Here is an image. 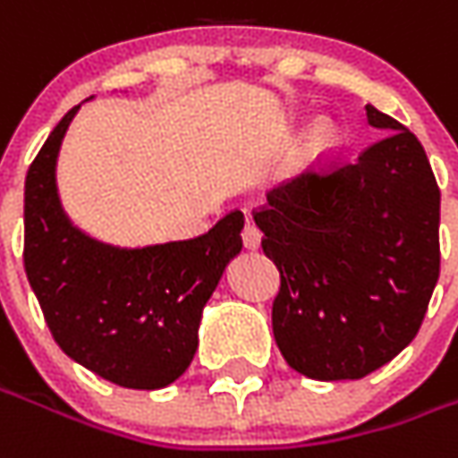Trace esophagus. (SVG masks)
<instances>
[{
  "mask_svg": "<svg viewBox=\"0 0 458 458\" xmlns=\"http://www.w3.org/2000/svg\"><path fill=\"white\" fill-rule=\"evenodd\" d=\"M242 245L248 248V250H255V248H260V230L255 228V223H245V228H242Z\"/></svg>",
  "mask_w": 458,
  "mask_h": 458,
  "instance_id": "34e87169",
  "label": "esophagus"
}]
</instances>
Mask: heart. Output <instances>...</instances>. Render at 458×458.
I'll use <instances>...</instances> for the list:
<instances>
[{
	"label": "heart",
	"mask_w": 458,
	"mask_h": 458,
	"mask_svg": "<svg viewBox=\"0 0 458 458\" xmlns=\"http://www.w3.org/2000/svg\"><path fill=\"white\" fill-rule=\"evenodd\" d=\"M337 129L329 123V121H318L310 133H307V143H305V151L310 158H325L327 153L335 151V146H337Z\"/></svg>",
	"instance_id": "b5f03b06"
}]
</instances>
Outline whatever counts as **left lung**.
Returning <instances> with one entry per match:
<instances>
[{
	"label": "left lung",
	"mask_w": 458,
	"mask_h": 458,
	"mask_svg": "<svg viewBox=\"0 0 458 458\" xmlns=\"http://www.w3.org/2000/svg\"><path fill=\"white\" fill-rule=\"evenodd\" d=\"M385 139L325 161L252 210L280 270L275 342L295 372L362 379L417 337L439 280V185L419 139L367 106Z\"/></svg>",
	"instance_id": "left-lung-1"
}]
</instances>
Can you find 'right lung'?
Listing matches in <instances>:
<instances>
[{
  "label": "right lung",
  "mask_w": 458,
  "mask_h": 458,
  "mask_svg": "<svg viewBox=\"0 0 458 458\" xmlns=\"http://www.w3.org/2000/svg\"><path fill=\"white\" fill-rule=\"evenodd\" d=\"M73 106L51 131L24 183V270L56 344L73 362L129 389H161L193 362L198 325L242 248V213L206 235L111 248L73 228L56 196V156Z\"/></svg>",
  "instance_id": "right-lung-1"
}]
</instances>
